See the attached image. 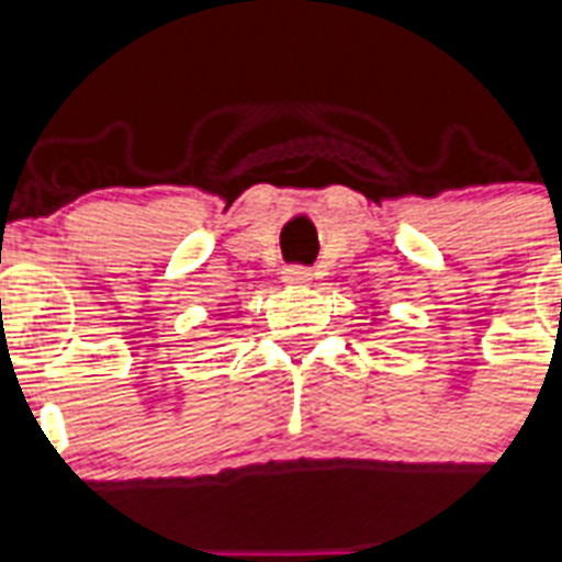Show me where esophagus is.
Segmentation results:
<instances>
[{"label": "esophagus", "instance_id": "esophagus-1", "mask_svg": "<svg viewBox=\"0 0 562 562\" xmlns=\"http://www.w3.org/2000/svg\"><path fill=\"white\" fill-rule=\"evenodd\" d=\"M310 278H312L310 267H286V270H284L286 284H306Z\"/></svg>", "mask_w": 562, "mask_h": 562}]
</instances>
